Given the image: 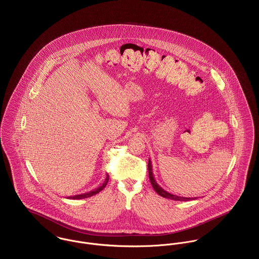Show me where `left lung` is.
Here are the masks:
<instances>
[{
	"label": "left lung",
	"mask_w": 259,
	"mask_h": 259,
	"mask_svg": "<svg viewBox=\"0 0 259 259\" xmlns=\"http://www.w3.org/2000/svg\"><path fill=\"white\" fill-rule=\"evenodd\" d=\"M148 171H149V179H150V182H151V184H152L153 189H154L155 192H156L158 195H160L161 197L166 198V199H170V200H174V201H192V200H195V199H196V198H185V197H179V196L172 195L171 193H168L167 191H165L162 187H160L159 184L156 182V180H155V178H154L153 168H152V162H151L150 159H149V162H148Z\"/></svg>",
	"instance_id": "obj_1"
}]
</instances>
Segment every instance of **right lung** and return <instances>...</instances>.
<instances>
[{
    "instance_id": "1",
    "label": "right lung",
    "mask_w": 259,
    "mask_h": 259,
    "mask_svg": "<svg viewBox=\"0 0 259 259\" xmlns=\"http://www.w3.org/2000/svg\"><path fill=\"white\" fill-rule=\"evenodd\" d=\"M108 180H109V176H108V175H106L105 181H104V182H103V184H102L100 187H98L97 189H95V190H93V191H91V192H89V193L82 194V195H76V196H74V197H68L67 199H71V200H80V199H87V198H90V197H92V196H94V195L98 194L99 192H101V191L106 187V185H107V183H108Z\"/></svg>"
}]
</instances>
